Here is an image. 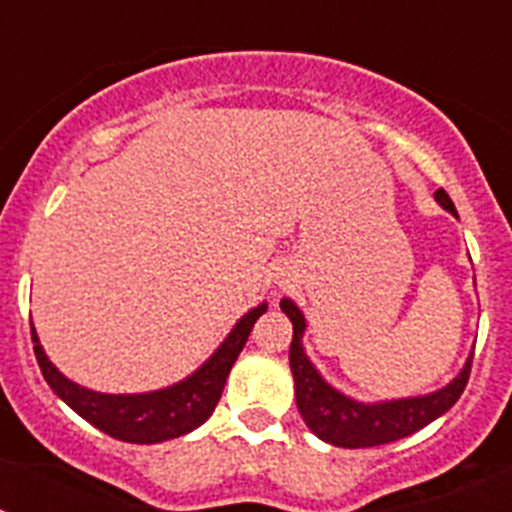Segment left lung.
Segmentation results:
<instances>
[{
  "instance_id": "1",
  "label": "left lung",
  "mask_w": 512,
  "mask_h": 512,
  "mask_svg": "<svg viewBox=\"0 0 512 512\" xmlns=\"http://www.w3.org/2000/svg\"><path fill=\"white\" fill-rule=\"evenodd\" d=\"M436 200L443 210H449L451 215L459 217L454 202L449 200V194L443 189L436 192ZM279 305H282L284 315L292 320L289 366H292V377H295L297 408H300L307 428L318 438H323L325 443H333V446H341V449H369V446H382V443L413 436L415 431L441 418L467 387L474 351L467 364H464V369L443 390L431 392V395L402 397V400L374 402V405L351 400L343 392L333 390L305 356L302 333H305L307 323L300 307L287 300V297Z\"/></svg>"
}]
</instances>
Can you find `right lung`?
Segmentation results:
<instances>
[{
	"mask_svg": "<svg viewBox=\"0 0 512 512\" xmlns=\"http://www.w3.org/2000/svg\"><path fill=\"white\" fill-rule=\"evenodd\" d=\"M264 312L266 302L248 310L235 323V328L230 330V336L220 343L215 354L192 377L171 384V387H164V390L143 392V395H102V392L79 387L76 382L63 377L56 366L51 364V359L45 356L33 323H30V333H33L35 359H38L45 382L51 384V390L74 413H79L94 428H99L107 436L117 438V441L161 443L169 441V438L184 436V433L194 431V428H200L210 418L217 400L223 395L225 379H228L235 359H238V354L246 346L248 336H251L253 323Z\"/></svg>",
	"mask_w": 512,
	"mask_h": 512,
	"instance_id": "obj_1",
	"label": "right lung"
}]
</instances>
